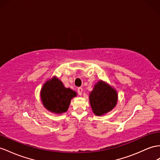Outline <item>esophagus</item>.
I'll list each match as a JSON object with an SVG mask.
<instances>
[{"instance_id": "obj_1", "label": "esophagus", "mask_w": 160, "mask_h": 160, "mask_svg": "<svg viewBox=\"0 0 160 160\" xmlns=\"http://www.w3.org/2000/svg\"><path fill=\"white\" fill-rule=\"evenodd\" d=\"M82 91H83L82 88L79 87L78 88V95H79L80 96H81L82 95Z\"/></svg>"}]
</instances>
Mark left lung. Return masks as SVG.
Instances as JSON below:
<instances>
[{"label": "left lung", "instance_id": "left-lung-1", "mask_svg": "<svg viewBox=\"0 0 160 160\" xmlns=\"http://www.w3.org/2000/svg\"><path fill=\"white\" fill-rule=\"evenodd\" d=\"M90 103L96 116H102L112 111L118 101V93L111 86L99 80L89 96Z\"/></svg>", "mask_w": 160, "mask_h": 160}]
</instances>
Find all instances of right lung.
<instances>
[{
    "label": "right lung",
    "instance_id": "right-lung-1",
    "mask_svg": "<svg viewBox=\"0 0 160 160\" xmlns=\"http://www.w3.org/2000/svg\"><path fill=\"white\" fill-rule=\"evenodd\" d=\"M76 95L75 91L65 88L62 82L56 77L47 81L40 91L44 107L57 114L66 112L72 99Z\"/></svg>",
    "mask_w": 160,
    "mask_h": 160
}]
</instances>
